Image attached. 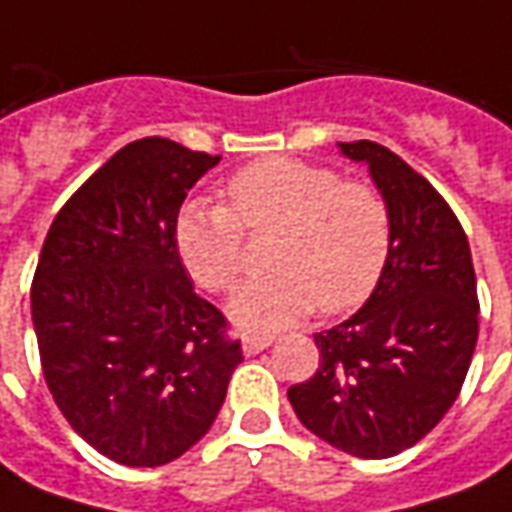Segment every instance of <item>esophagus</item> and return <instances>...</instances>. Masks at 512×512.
Here are the masks:
<instances>
[{
	"instance_id": "obj_1",
	"label": "esophagus",
	"mask_w": 512,
	"mask_h": 512,
	"mask_svg": "<svg viewBox=\"0 0 512 512\" xmlns=\"http://www.w3.org/2000/svg\"><path fill=\"white\" fill-rule=\"evenodd\" d=\"M274 343L271 335H244V341H241V349H244L246 355H257V352H263Z\"/></svg>"
}]
</instances>
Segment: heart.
Wrapping results in <instances>:
<instances>
[{"mask_svg": "<svg viewBox=\"0 0 512 512\" xmlns=\"http://www.w3.org/2000/svg\"><path fill=\"white\" fill-rule=\"evenodd\" d=\"M224 205L191 199L174 221V244L196 285L230 293L244 277V230H277L268 274L230 302L244 330H277L321 313H346L374 291L391 252L388 205L363 182L330 166L263 157L227 180Z\"/></svg>", "mask_w": 512, "mask_h": 512, "instance_id": "obj_1", "label": "heart"}]
</instances>
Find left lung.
<instances>
[{
    "label": "left lung",
    "instance_id": "8db88e82",
    "mask_svg": "<svg viewBox=\"0 0 512 512\" xmlns=\"http://www.w3.org/2000/svg\"><path fill=\"white\" fill-rule=\"evenodd\" d=\"M338 149L366 163L385 199L391 252L366 305L316 332V374L291 385L288 399L321 441L382 460L455 405L480 332L477 277L466 232L430 182L374 141Z\"/></svg>",
    "mask_w": 512,
    "mask_h": 512
}]
</instances>
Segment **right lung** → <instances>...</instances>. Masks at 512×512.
<instances>
[{
	"instance_id": "right-lung-1",
	"label": "right lung",
	"mask_w": 512,
	"mask_h": 512,
	"mask_svg": "<svg viewBox=\"0 0 512 512\" xmlns=\"http://www.w3.org/2000/svg\"><path fill=\"white\" fill-rule=\"evenodd\" d=\"M219 160L132 141L63 205L38 257L32 327L49 393L121 466H166L205 438L244 360L174 244L185 196Z\"/></svg>"
}]
</instances>
